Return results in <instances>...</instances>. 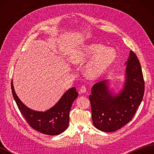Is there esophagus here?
Instances as JSON below:
<instances>
[{
    "label": "esophagus",
    "mask_w": 154,
    "mask_h": 154,
    "mask_svg": "<svg viewBox=\"0 0 154 154\" xmlns=\"http://www.w3.org/2000/svg\"><path fill=\"white\" fill-rule=\"evenodd\" d=\"M86 91H87V89H86L85 86L83 85L82 87H81V89H80V90H79V93H85Z\"/></svg>",
    "instance_id": "1"
}]
</instances>
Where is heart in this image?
I'll use <instances>...</instances> for the list:
<instances>
[{"label": "heart", "instance_id": "obj_1", "mask_svg": "<svg viewBox=\"0 0 154 154\" xmlns=\"http://www.w3.org/2000/svg\"><path fill=\"white\" fill-rule=\"evenodd\" d=\"M93 57L85 67V73L89 78H95L103 73L115 60L116 53L113 49H106L102 44H91L74 51L70 60L73 63L80 64Z\"/></svg>", "mask_w": 154, "mask_h": 154}]
</instances>
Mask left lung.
Returning <instances> with one entry per match:
<instances>
[{"label":"left lung","instance_id":"left-lung-1","mask_svg":"<svg viewBox=\"0 0 154 154\" xmlns=\"http://www.w3.org/2000/svg\"><path fill=\"white\" fill-rule=\"evenodd\" d=\"M126 68V81L119 94L110 92L107 80L95 83L89 100L94 126L103 132H112L128 123L140 105L144 94L141 65L130 51Z\"/></svg>","mask_w":154,"mask_h":154}]
</instances>
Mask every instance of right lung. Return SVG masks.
Segmentation results:
<instances>
[{
	"label": "right lung",
	"mask_w": 154,
	"mask_h": 154,
	"mask_svg": "<svg viewBox=\"0 0 154 154\" xmlns=\"http://www.w3.org/2000/svg\"><path fill=\"white\" fill-rule=\"evenodd\" d=\"M13 97L18 109L32 128L50 136L60 134L67 128L69 121V111L73 101L78 96L75 87L67 90L57 104L45 112H38L29 109L16 95L11 81Z\"/></svg>",
	"instance_id": "add662e5"
}]
</instances>
